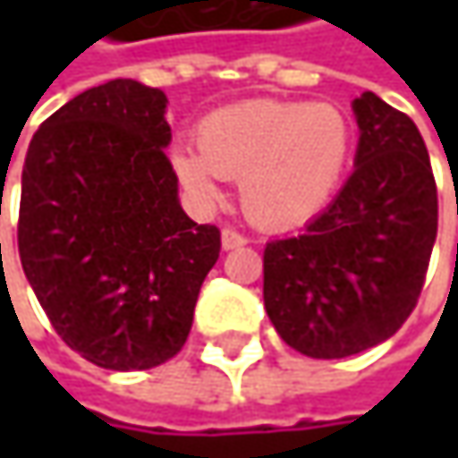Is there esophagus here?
<instances>
[{
	"label": "esophagus",
	"mask_w": 458,
	"mask_h": 458,
	"mask_svg": "<svg viewBox=\"0 0 458 458\" xmlns=\"http://www.w3.org/2000/svg\"><path fill=\"white\" fill-rule=\"evenodd\" d=\"M249 243V238L243 235V233H238L235 228H225L223 230V249H241V246H246Z\"/></svg>",
	"instance_id": "1"
}]
</instances>
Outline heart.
Instances as JSON below:
<instances>
[{"instance_id": "1", "label": "heart", "mask_w": 458, "mask_h": 458, "mask_svg": "<svg viewBox=\"0 0 458 458\" xmlns=\"http://www.w3.org/2000/svg\"><path fill=\"white\" fill-rule=\"evenodd\" d=\"M355 132L334 103L246 100L201 119L193 150L172 164L199 201L220 199L217 177L241 180L246 215L270 230L297 228L320 215L339 191Z\"/></svg>"}]
</instances>
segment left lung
I'll list each match as a JSON object with an SVG mask.
<instances>
[{
  "label": "left lung",
  "instance_id": "left-lung-1",
  "mask_svg": "<svg viewBox=\"0 0 458 458\" xmlns=\"http://www.w3.org/2000/svg\"><path fill=\"white\" fill-rule=\"evenodd\" d=\"M355 172L305 233L262 254L265 310L310 358H347L390 339L413 313L437 235L427 145L374 92L352 100Z\"/></svg>",
  "mask_w": 458,
  "mask_h": 458
}]
</instances>
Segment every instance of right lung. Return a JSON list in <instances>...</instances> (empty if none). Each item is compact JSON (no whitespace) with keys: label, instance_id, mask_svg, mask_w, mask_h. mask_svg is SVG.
Masks as SVG:
<instances>
[{"label":"right lung","instance_id":"add662e5","mask_svg":"<svg viewBox=\"0 0 458 458\" xmlns=\"http://www.w3.org/2000/svg\"><path fill=\"white\" fill-rule=\"evenodd\" d=\"M164 111L161 89L106 81L55 111L23 164V273L60 339L111 371L182 350L220 257V230L180 207Z\"/></svg>","mask_w":458,"mask_h":458}]
</instances>
